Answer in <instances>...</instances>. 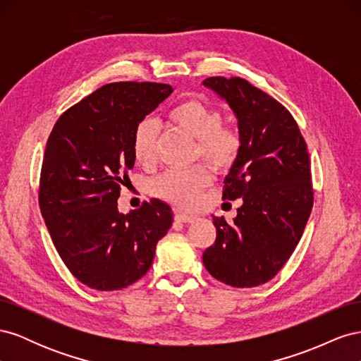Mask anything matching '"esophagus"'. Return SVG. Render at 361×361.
<instances>
[{"label": "esophagus", "instance_id": "1", "mask_svg": "<svg viewBox=\"0 0 361 361\" xmlns=\"http://www.w3.org/2000/svg\"><path fill=\"white\" fill-rule=\"evenodd\" d=\"M174 218H176L178 221H182V223H192L195 220L194 215L185 214V212H180V211H178L176 214H174Z\"/></svg>", "mask_w": 361, "mask_h": 361}]
</instances>
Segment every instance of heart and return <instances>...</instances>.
I'll use <instances>...</instances> for the list:
<instances>
[{"instance_id": "1", "label": "heart", "mask_w": 361, "mask_h": 361, "mask_svg": "<svg viewBox=\"0 0 361 361\" xmlns=\"http://www.w3.org/2000/svg\"><path fill=\"white\" fill-rule=\"evenodd\" d=\"M171 122L185 134L197 140L195 158H202L215 170L231 169L243 150V135L233 126L223 125V113L203 101L191 99L170 113ZM158 125L154 118H143L133 135V155L141 166L157 161ZM211 171L204 166L188 170H169L152 182L157 197L180 207H192L200 192L209 185Z\"/></svg>"}]
</instances>
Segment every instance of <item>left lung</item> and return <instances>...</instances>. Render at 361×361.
Returning a JSON list of instances; mask_svg holds the SVG:
<instances>
[{
    "label": "left lung",
    "instance_id": "left-lung-1",
    "mask_svg": "<svg viewBox=\"0 0 361 361\" xmlns=\"http://www.w3.org/2000/svg\"><path fill=\"white\" fill-rule=\"evenodd\" d=\"M203 84L231 105L243 135L223 190L224 200L243 206L232 224L214 216L216 239L203 265L228 286L264 285L293 253L312 212L307 145L286 108L248 81L211 76Z\"/></svg>",
    "mask_w": 361,
    "mask_h": 361
}]
</instances>
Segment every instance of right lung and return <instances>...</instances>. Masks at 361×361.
Instances as JSON below:
<instances>
[{"label":"right lung","mask_w":361,"mask_h":361,"mask_svg":"<svg viewBox=\"0 0 361 361\" xmlns=\"http://www.w3.org/2000/svg\"><path fill=\"white\" fill-rule=\"evenodd\" d=\"M171 92L159 82L106 84L52 128L40 171V212L64 265L92 289L118 290L140 280L171 227V207L158 199L129 214L117 209L135 162V126Z\"/></svg>","instance_id":"right-lung-1"}]
</instances>
